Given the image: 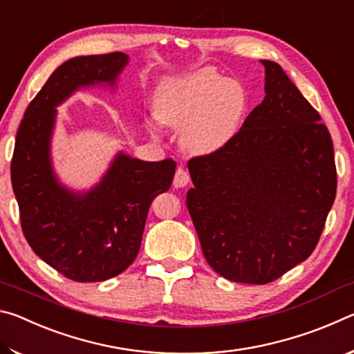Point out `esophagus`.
<instances>
[{
	"label": "esophagus",
	"mask_w": 354,
	"mask_h": 354,
	"mask_svg": "<svg viewBox=\"0 0 354 354\" xmlns=\"http://www.w3.org/2000/svg\"><path fill=\"white\" fill-rule=\"evenodd\" d=\"M189 181H190L189 171L183 169V167H178L175 173V179H173V185H175V187H184V185L189 184Z\"/></svg>",
	"instance_id": "34e87169"
}]
</instances>
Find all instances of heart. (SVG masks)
Instances as JSON below:
<instances>
[{
    "label": "heart",
    "instance_id": "obj_1",
    "mask_svg": "<svg viewBox=\"0 0 354 354\" xmlns=\"http://www.w3.org/2000/svg\"><path fill=\"white\" fill-rule=\"evenodd\" d=\"M248 104L243 84L212 68H200L167 81L154 97V113L160 123L181 129L183 149L209 156L234 140Z\"/></svg>",
    "mask_w": 354,
    "mask_h": 354
}]
</instances>
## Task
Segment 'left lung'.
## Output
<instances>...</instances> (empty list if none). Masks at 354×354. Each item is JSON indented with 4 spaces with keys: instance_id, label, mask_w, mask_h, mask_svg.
<instances>
[{
    "instance_id": "obj_1",
    "label": "left lung",
    "mask_w": 354,
    "mask_h": 354,
    "mask_svg": "<svg viewBox=\"0 0 354 354\" xmlns=\"http://www.w3.org/2000/svg\"><path fill=\"white\" fill-rule=\"evenodd\" d=\"M266 97L230 145L192 158L189 214L221 277L267 284L306 261L331 209L337 173L329 131L277 62Z\"/></svg>"
}]
</instances>
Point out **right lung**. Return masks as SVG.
I'll return each instance as SVG.
<instances>
[{
  "instance_id": "right-lung-1",
  "label": "right lung",
  "mask_w": 354,
  "mask_h": 354,
  "mask_svg": "<svg viewBox=\"0 0 354 354\" xmlns=\"http://www.w3.org/2000/svg\"><path fill=\"white\" fill-rule=\"evenodd\" d=\"M124 53L68 59L48 77L17 133L10 179L29 247L68 279L97 283L117 277L139 253L153 200L170 189L176 164L118 153L86 194L59 184L50 159L56 107L84 86L109 84L127 67Z\"/></svg>"
}]
</instances>
